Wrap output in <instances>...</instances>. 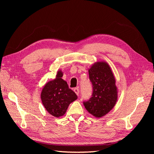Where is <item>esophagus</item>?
I'll return each instance as SVG.
<instances>
[{
	"label": "esophagus",
	"instance_id": "34e87169",
	"mask_svg": "<svg viewBox=\"0 0 154 154\" xmlns=\"http://www.w3.org/2000/svg\"><path fill=\"white\" fill-rule=\"evenodd\" d=\"M74 92L76 93V94L77 96H79V93H80V91H79V88H74Z\"/></svg>",
	"mask_w": 154,
	"mask_h": 154
}]
</instances>
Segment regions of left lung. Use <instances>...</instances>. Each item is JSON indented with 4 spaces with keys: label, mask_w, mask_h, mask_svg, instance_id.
Instances as JSON below:
<instances>
[{
    "label": "left lung",
    "mask_w": 154,
    "mask_h": 154,
    "mask_svg": "<svg viewBox=\"0 0 154 154\" xmlns=\"http://www.w3.org/2000/svg\"><path fill=\"white\" fill-rule=\"evenodd\" d=\"M93 92L91 99L83 102L86 110L96 118H101L114 108L118 100L116 79L108 63L96 62L88 69Z\"/></svg>",
    "instance_id": "1"
}]
</instances>
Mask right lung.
Segmentation results:
<instances>
[{"instance_id":"add662e5","label":"right lung","mask_w":154,"mask_h":154,"mask_svg":"<svg viewBox=\"0 0 154 154\" xmlns=\"http://www.w3.org/2000/svg\"><path fill=\"white\" fill-rule=\"evenodd\" d=\"M63 72L57 71L56 78L45 83L41 92V100L48 112L59 118L66 114L68 106L78 97L62 78Z\"/></svg>"}]
</instances>
